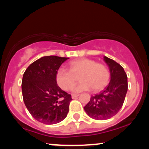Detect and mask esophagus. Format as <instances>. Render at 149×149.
Wrapping results in <instances>:
<instances>
[{
  "instance_id": "34e87169",
  "label": "esophagus",
  "mask_w": 149,
  "mask_h": 149,
  "mask_svg": "<svg viewBox=\"0 0 149 149\" xmlns=\"http://www.w3.org/2000/svg\"><path fill=\"white\" fill-rule=\"evenodd\" d=\"M78 96H79V95H71V97H72V99L76 98V97H78Z\"/></svg>"
}]
</instances>
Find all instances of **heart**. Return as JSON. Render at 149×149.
Listing matches in <instances>:
<instances>
[{
    "mask_svg": "<svg viewBox=\"0 0 149 149\" xmlns=\"http://www.w3.org/2000/svg\"><path fill=\"white\" fill-rule=\"evenodd\" d=\"M68 70L60 68L56 73V81L63 90L69 91L76 83V77L80 83L73 88V92L78 93L88 91L92 88L94 92H99L109 83L110 71L105 64L97 63L93 59L81 58L69 63Z\"/></svg>",
    "mask_w": 149,
    "mask_h": 149,
    "instance_id": "b5f03b06",
    "label": "heart"
}]
</instances>
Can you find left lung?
I'll list each match as a JSON object with an SVG mask.
<instances>
[{"instance_id": "1", "label": "left lung", "mask_w": 149, "mask_h": 149, "mask_svg": "<svg viewBox=\"0 0 149 149\" xmlns=\"http://www.w3.org/2000/svg\"><path fill=\"white\" fill-rule=\"evenodd\" d=\"M104 59L110 70V83L100 94L92 96L84 107L87 114L96 120H107L116 115L123 107L128 88L123 68L111 59Z\"/></svg>"}]
</instances>
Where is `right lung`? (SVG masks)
I'll use <instances>...</instances> for the list:
<instances>
[{
    "label": "right lung",
    "instance_id": "add662e5",
    "mask_svg": "<svg viewBox=\"0 0 149 149\" xmlns=\"http://www.w3.org/2000/svg\"><path fill=\"white\" fill-rule=\"evenodd\" d=\"M67 57L46 56L29 65L22 82L23 100L33 117L47 125L61 122L69 113L71 95L57 85L56 73Z\"/></svg>",
    "mask_w": 149,
    "mask_h": 149
}]
</instances>
